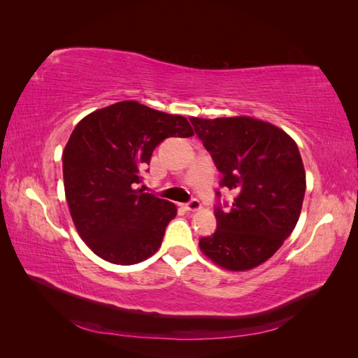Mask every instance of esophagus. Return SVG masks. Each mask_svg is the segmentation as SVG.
<instances>
[{
  "mask_svg": "<svg viewBox=\"0 0 358 358\" xmlns=\"http://www.w3.org/2000/svg\"><path fill=\"white\" fill-rule=\"evenodd\" d=\"M183 208H185L188 212H197V210H200L201 209V203L199 201V200H191L189 203H187L185 206H183Z\"/></svg>",
  "mask_w": 358,
  "mask_h": 358,
  "instance_id": "34e87169",
  "label": "esophagus"
}]
</instances>
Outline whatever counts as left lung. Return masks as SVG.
<instances>
[{
    "label": "left lung",
    "instance_id": "1",
    "mask_svg": "<svg viewBox=\"0 0 358 358\" xmlns=\"http://www.w3.org/2000/svg\"><path fill=\"white\" fill-rule=\"evenodd\" d=\"M191 124L222 173L221 187L237 194L230 209H215L218 229L199 246L225 270H251L282 246L299 221L306 189L299 148L284 129L251 116H192Z\"/></svg>",
    "mask_w": 358,
    "mask_h": 358
}]
</instances>
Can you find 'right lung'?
I'll use <instances>...</instances> for the list:
<instances>
[{
	"label": "right lung",
	"instance_id": "obj_1",
	"mask_svg": "<svg viewBox=\"0 0 358 358\" xmlns=\"http://www.w3.org/2000/svg\"><path fill=\"white\" fill-rule=\"evenodd\" d=\"M180 115L119 101L86 115L62 152L64 189L82 241L106 262L131 266L161 246L175 203L136 188L140 169L167 137H191Z\"/></svg>",
	"mask_w": 358,
	"mask_h": 358
}]
</instances>
